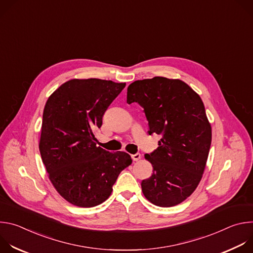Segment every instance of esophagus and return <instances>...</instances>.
I'll return each mask as SVG.
<instances>
[{
    "label": "esophagus",
    "instance_id": "34e87169",
    "mask_svg": "<svg viewBox=\"0 0 253 253\" xmlns=\"http://www.w3.org/2000/svg\"><path fill=\"white\" fill-rule=\"evenodd\" d=\"M140 158H141V154H140V153H136V154H133V155H132V159H133L134 161H138Z\"/></svg>",
    "mask_w": 253,
    "mask_h": 253
}]
</instances>
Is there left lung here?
Returning <instances> with one entry per match:
<instances>
[{
    "label": "left lung",
    "mask_w": 253,
    "mask_h": 253,
    "mask_svg": "<svg viewBox=\"0 0 253 253\" xmlns=\"http://www.w3.org/2000/svg\"><path fill=\"white\" fill-rule=\"evenodd\" d=\"M134 102L144 109L149 134L162 136L145 154L153 174L142 181L143 194L157 206H175L196 189L208 158L211 126L203 102L183 81L164 77L130 84L127 103Z\"/></svg>",
    "instance_id": "8db88e82"
}]
</instances>
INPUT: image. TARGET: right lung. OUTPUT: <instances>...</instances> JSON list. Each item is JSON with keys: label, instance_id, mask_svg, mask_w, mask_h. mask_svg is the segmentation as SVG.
<instances>
[{"label": "right lung", "instance_id": "obj_1", "mask_svg": "<svg viewBox=\"0 0 253 253\" xmlns=\"http://www.w3.org/2000/svg\"><path fill=\"white\" fill-rule=\"evenodd\" d=\"M125 86L95 78L70 80L45 105L41 157L52 184L71 204L94 207L104 202L120 172L132 163L126 152L97 147L94 136L105 111Z\"/></svg>", "mask_w": 253, "mask_h": 253}]
</instances>
